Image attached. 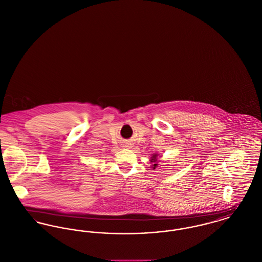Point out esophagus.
Here are the masks:
<instances>
[{
	"mask_svg": "<svg viewBox=\"0 0 262 262\" xmlns=\"http://www.w3.org/2000/svg\"><path fill=\"white\" fill-rule=\"evenodd\" d=\"M123 147H124V148H130V147H132V144H130L129 142L124 143V144H123Z\"/></svg>",
	"mask_w": 262,
	"mask_h": 262,
	"instance_id": "34e87169",
	"label": "esophagus"
}]
</instances>
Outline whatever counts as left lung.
Segmentation results:
<instances>
[{
    "instance_id": "left-lung-1",
    "label": "left lung",
    "mask_w": 262,
    "mask_h": 262,
    "mask_svg": "<svg viewBox=\"0 0 262 262\" xmlns=\"http://www.w3.org/2000/svg\"><path fill=\"white\" fill-rule=\"evenodd\" d=\"M157 158H158V154H152V155H151L150 162L152 163V168H154V169H155V168L157 167V165H158V163H157Z\"/></svg>"
}]
</instances>
